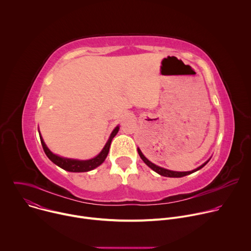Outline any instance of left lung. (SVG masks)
<instances>
[{
  "label": "left lung",
  "mask_w": 251,
  "mask_h": 251,
  "mask_svg": "<svg viewBox=\"0 0 251 251\" xmlns=\"http://www.w3.org/2000/svg\"><path fill=\"white\" fill-rule=\"evenodd\" d=\"M138 153H139V156L140 158L143 160V162H144L149 168H151L153 171H155L156 173H158L159 175L161 176H168V177H182V176H188L190 174H193L199 170H201L202 167H204L208 161L210 159H208L206 162H204L202 165H201L200 167H198L197 169L193 170V171H189V172H176V171H171V170H168V169H164L162 167H159L157 165H155L154 163H152L151 161H149L144 155H143V153L141 152V150L138 148Z\"/></svg>",
  "instance_id": "1"
}]
</instances>
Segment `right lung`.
<instances>
[{"label": "right lung", "mask_w": 251, "mask_h": 251, "mask_svg": "<svg viewBox=\"0 0 251 251\" xmlns=\"http://www.w3.org/2000/svg\"><path fill=\"white\" fill-rule=\"evenodd\" d=\"M119 131V126H116L114 128V130L112 131L108 141L106 142L105 146L103 147V149L101 150V152L94 158L89 159V160H77V159H69V158H64V157H60L58 155L53 154L46 145V143L40 133V138H41V142L42 145L44 148V151L46 153V155L48 156V158L54 163L56 166H58L59 168L68 171V172H73V173H81V172H88L91 171L95 168H97L98 166H100L106 159L107 155L109 153V148L111 145V141L112 139L116 136V134Z\"/></svg>", "instance_id": "right-lung-1"}]
</instances>
